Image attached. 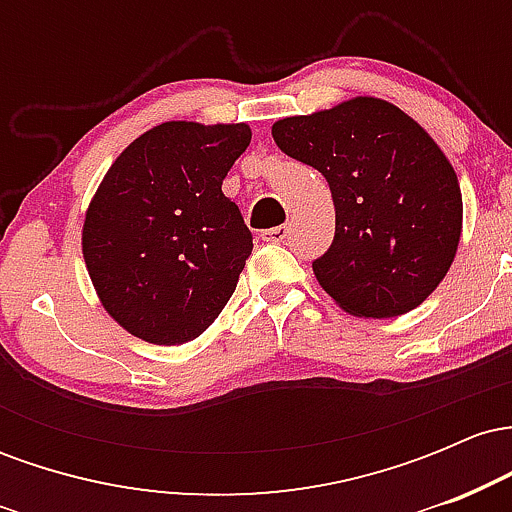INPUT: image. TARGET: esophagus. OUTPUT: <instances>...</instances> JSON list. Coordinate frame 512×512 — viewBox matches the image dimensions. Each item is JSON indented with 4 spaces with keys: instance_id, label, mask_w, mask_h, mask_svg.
<instances>
[{
    "instance_id": "1",
    "label": "esophagus",
    "mask_w": 512,
    "mask_h": 512,
    "mask_svg": "<svg viewBox=\"0 0 512 512\" xmlns=\"http://www.w3.org/2000/svg\"><path fill=\"white\" fill-rule=\"evenodd\" d=\"M262 238L267 240V243H284V240L289 238V226L267 228V231H262Z\"/></svg>"
}]
</instances>
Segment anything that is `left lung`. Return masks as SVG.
Returning <instances> with one entry per match:
<instances>
[{
  "label": "left lung",
  "mask_w": 512,
  "mask_h": 512,
  "mask_svg": "<svg viewBox=\"0 0 512 512\" xmlns=\"http://www.w3.org/2000/svg\"><path fill=\"white\" fill-rule=\"evenodd\" d=\"M272 137L330 185L334 240L313 262L317 284L344 313L366 320L419 308L448 274L462 236L460 182L436 139L375 96L281 117Z\"/></svg>",
  "instance_id": "left-lung-1"
}]
</instances>
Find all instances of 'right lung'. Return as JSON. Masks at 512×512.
<instances>
[{
  "label": "right lung",
  "mask_w": 512,
  "mask_h": 512,
  "mask_svg": "<svg viewBox=\"0 0 512 512\" xmlns=\"http://www.w3.org/2000/svg\"><path fill=\"white\" fill-rule=\"evenodd\" d=\"M250 139L245 122L170 120L139 134L103 175L81 252L125 332L158 346L192 342L236 291L252 236L221 182Z\"/></svg>",
  "instance_id": "1"
}]
</instances>
